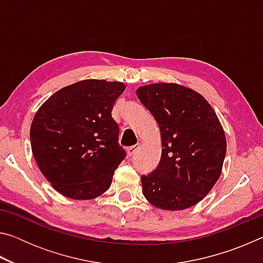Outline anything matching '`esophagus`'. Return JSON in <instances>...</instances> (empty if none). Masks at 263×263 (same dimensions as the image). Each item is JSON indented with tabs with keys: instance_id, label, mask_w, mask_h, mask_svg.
Here are the masks:
<instances>
[{
	"instance_id": "34e87169",
	"label": "esophagus",
	"mask_w": 263,
	"mask_h": 263,
	"mask_svg": "<svg viewBox=\"0 0 263 263\" xmlns=\"http://www.w3.org/2000/svg\"><path fill=\"white\" fill-rule=\"evenodd\" d=\"M139 148V145H135V146H131V147L127 148V155L128 157H132L133 154L136 153V151Z\"/></svg>"
}]
</instances>
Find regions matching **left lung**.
I'll return each instance as SVG.
<instances>
[{
    "label": "left lung",
    "mask_w": 263,
    "mask_h": 263,
    "mask_svg": "<svg viewBox=\"0 0 263 263\" xmlns=\"http://www.w3.org/2000/svg\"><path fill=\"white\" fill-rule=\"evenodd\" d=\"M137 96L157 121L162 144L159 166L141 176L142 194L162 210L195 205L221 174L226 138L219 119L201 94L181 84H147Z\"/></svg>",
    "instance_id": "left-lung-1"
}]
</instances>
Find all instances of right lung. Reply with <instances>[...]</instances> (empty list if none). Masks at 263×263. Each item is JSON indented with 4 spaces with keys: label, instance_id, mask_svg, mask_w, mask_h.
I'll return each instance as SVG.
<instances>
[{
    "label": "right lung",
    "instance_id": "right-lung-1",
    "mask_svg": "<svg viewBox=\"0 0 263 263\" xmlns=\"http://www.w3.org/2000/svg\"><path fill=\"white\" fill-rule=\"evenodd\" d=\"M123 82L82 80L54 92L35 112L30 128L32 154L58 193L91 199L105 193L125 151L112 118Z\"/></svg>",
    "mask_w": 263,
    "mask_h": 263
}]
</instances>
